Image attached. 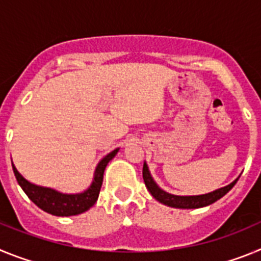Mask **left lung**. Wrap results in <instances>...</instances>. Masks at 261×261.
Masks as SVG:
<instances>
[{
  "mask_svg": "<svg viewBox=\"0 0 261 261\" xmlns=\"http://www.w3.org/2000/svg\"><path fill=\"white\" fill-rule=\"evenodd\" d=\"M142 177H144L145 186H146L147 191L151 193V196H153L156 201H159L163 205H167V206H171V208L179 209H197L202 208V206H208V205L213 204L217 200H220L221 197H223L235 186V183L239 179V177H237L229 186L222 187L220 190H216L211 193H205V195L176 196L165 192V191L161 190L156 186V183L153 180V177H151L150 172H149V168H147L146 163H144V168H142Z\"/></svg>",
  "mask_w": 261,
  "mask_h": 261,
  "instance_id": "obj_1",
  "label": "left lung"
}]
</instances>
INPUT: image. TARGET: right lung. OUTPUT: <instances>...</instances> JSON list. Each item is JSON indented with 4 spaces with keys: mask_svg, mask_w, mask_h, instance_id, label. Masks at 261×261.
<instances>
[{
    "mask_svg": "<svg viewBox=\"0 0 261 261\" xmlns=\"http://www.w3.org/2000/svg\"><path fill=\"white\" fill-rule=\"evenodd\" d=\"M117 151H119V149H115L114 151H111L110 154H107L98 163V166L95 168V172H94L93 183H91V186L86 191L81 193H73V195L71 193L70 195H68V193H61L59 191L52 190V188H47V187H40L36 186V184L30 183L29 180H26L18 172V170L14 165L13 171L15 177H17L18 184L22 187V190L24 191V193L29 196V199L34 204L38 205L41 211L59 217L77 216V214L89 211L96 202L99 192H100V187H102L103 183V174H105L106 166L108 165L111 159L116 155Z\"/></svg>",
    "mask_w": 261,
    "mask_h": 261,
    "instance_id": "right-lung-1",
    "label": "right lung"
}]
</instances>
